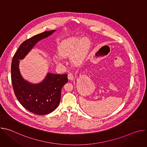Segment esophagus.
<instances>
[{"mask_svg": "<svg viewBox=\"0 0 147 147\" xmlns=\"http://www.w3.org/2000/svg\"><path fill=\"white\" fill-rule=\"evenodd\" d=\"M74 75L73 73H69L68 74V78L69 80H73L74 79Z\"/></svg>", "mask_w": 147, "mask_h": 147, "instance_id": "34e87169", "label": "esophagus"}]
</instances>
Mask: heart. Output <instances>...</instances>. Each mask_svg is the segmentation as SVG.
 Segmentation results:
<instances>
[{"instance_id":"b5f03b06","label":"heart","mask_w":147,"mask_h":147,"mask_svg":"<svg viewBox=\"0 0 147 147\" xmlns=\"http://www.w3.org/2000/svg\"><path fill=\"white\" fill-rule=\"evenodd\" d=\"M91 48V41L88 38L72 36L63 40L58 48V53L63 57H72V61L75 64H81L88 56ZM57 64L63 63L60 56L55 57Z\"/></svg>"}]
</instances>
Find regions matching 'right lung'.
Instances as JSON below:
<instances>
[{
    "label": "right lung",
    "instance_id": "1",
    "mask_svg": "<svg viewBox=\"0 0 147 147\" xmlns=\"http://www.w3.org/2000/svg\"><path fill=\"white\" fill-rule=\"evenodd\" d=\"M55 31H45L27 39L20 45L12 59L11 77L14 94L24 108L38 115L49 114L57 108L61 88L68 82L67 74L48 73L40 82L33 84L24 79L21 74L20 60L23 59L40 40Z\"/></svg>",
    "mask_w": 147,
    "mask_h": 147
}]
</instances>
